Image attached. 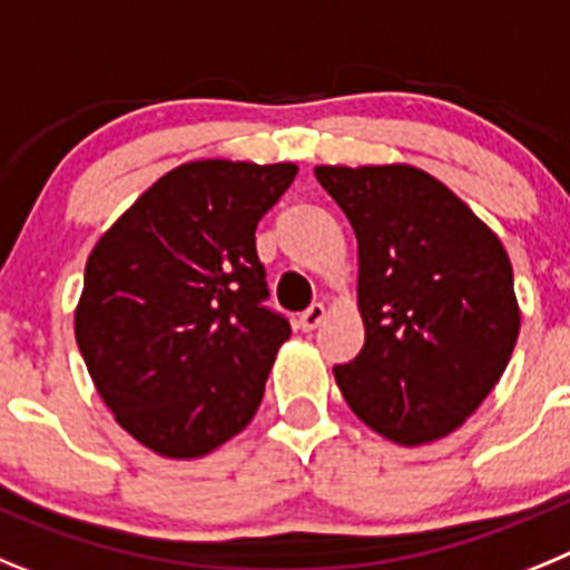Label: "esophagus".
Masks as SVG:
<instances>
[{"mask_svg":"<svg viewBox=\"0 0 570 570\" xmlns=\"http://www.w3.org/2000/svg\"><path fill=\"white\" fill-rule=\"evenodd\" d=\"M323 317H326V306L312 304L309 309L301 312V321H297V323H301V330H304V332H312V330H317V326H321Z\"/></svg>","mask_w":570,"mask_h":570,"instance_id":"34e87169","label":"esophagus"}]
</instances>
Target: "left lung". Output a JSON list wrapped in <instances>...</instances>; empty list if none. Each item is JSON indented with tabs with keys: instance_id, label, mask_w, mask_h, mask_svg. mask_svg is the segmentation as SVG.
<instances>
[{
	"instance_id": "obj_1",
	"label": "left lung",
	"mask_w": 570,
	"mask_h": 570,
	"mask_svg": "<svg viewBox=\"0 0 570 570\" xmlns=\"http://www.w3.org/2000/svg\"><path fill=\"white\" fill-rule=\"evenodd\" d=\"M315 176L357 238L366 343L335 366L343 400L397 445L449 438L497 386L520 335L509 253L412 164H321Z\"/></svg>"
}]
</instances>
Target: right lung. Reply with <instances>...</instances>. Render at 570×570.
I'll list each match as a JSON object with an SVG mask.
<instances>
[{"mask_svg":"<svg viewBox=\"0 0 570 570\" xmlns=\"http://www.w3.org/2000/svg\"><path fill=\"white\" fill-rule=\"evenodd\" d=\"M295 176L292 161H187L87 258L76 343L116 423L161 458H204L258 412L292 330L261 306L255 227Z\"/></svg>","mask_w":570,"mask_h":570,"instance_id":"1","label":"right lung"}]
</instances>
